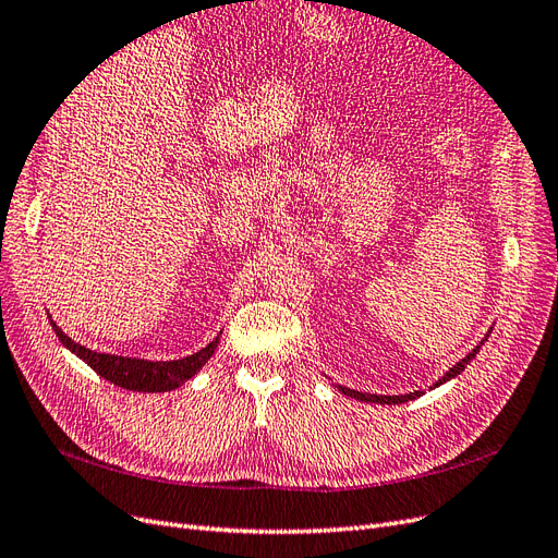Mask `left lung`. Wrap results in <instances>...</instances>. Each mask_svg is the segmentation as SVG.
<instances>
[{
    "mask_svg": "<svg viewBox=\"0 0 558 558\" xmlns=\"http://www.w3.org/2000/svg\"><path fill=\"white\" fill-rule=\"evenodd\" d=\"M484 340H488V335L484 337ZM484 340L480 342V347L484 344ZM480 347L472 349L463 361H459V363H456L453 367H449V373H447L442 379H437V384H435V386H440V384H445V381L453 379L456 375H461L463 369L468 367V363H470L472 359H475V353L480 351ZM337 388H340V391H342L344 396H349V398H356V400H363V402H379V404H400V402L414 400V398H418L421 393H424V391H414V393H408V396H375V393H361V391H353V388H347V386H337Z\"/></svg>",
    "mask_w": 558,
    "mask_h": 558,
    "instance_id": "8db88e82",
    "label": "left lung"
}]
</instances>
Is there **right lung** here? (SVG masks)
<instances>
[{
	"mask_svg": "<svg viewBox=\"0 0 558 558\" xmlns=\"http://www.w3.org/2000/svg\"><path fill=\"white\" fill-rule=\"evenodd\" d=\"M53 326L58 340L74 351L81 361H86L99 377H105L107 381L128 388V391H142V393H160V391H172V388H179L181 384L189 381L199 373V367L205 365L211 353L218 344V335L216 340H211L205 349H199L193 356H185L179 361H144V359H125V356H111V353H97L86 347L76 344L72 337H66L53 320Z\"/></svg>",
	"mask_w": 558,
	"mask_h": 558,
	"instance_id": "right-lung-1",
	"label": "right lung"
}]
</instances>
